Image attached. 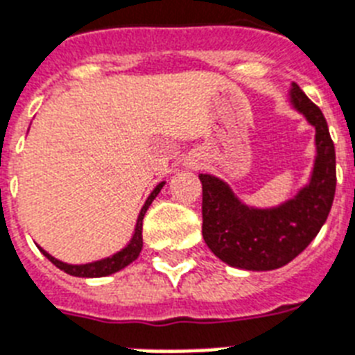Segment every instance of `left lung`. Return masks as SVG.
<instances>
[{
	"label": "left lung",
	"instance_id": "8db88e82",
	"mask_svg": "<svg viewBox=\"0 0 355 355\" xmlns=\"http://www.w3.org/2000/svg\"><path fill=\"white\" fill-rule=\"evenodd\" d=\"M288 101L315 130V159L309 182L284 204L254 207L222 178L200 173L202 234L223 263L245 270H274L293 261L320 233L336 193V150L321 110L293 83Z\"/></svg>",
	"mask_w": 355,
	"mask_h": 355
}]
</instances>
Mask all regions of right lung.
Wrapping results in <instances>:
<instances>
[{
	"label": "right lung",
	"instance_id": "1",
	"mask_svg": "<svg viewBox=\"0 0 355 355\" xmlns=\"http://www.w3.org/2000/svg\"><path fill=\"white\" fill-rule=\"evenodd\" d=\"M164 184L166 182H160L155 186L153 191L150 193V196H148V200L144 202V205H142L141 213H139V218H137V223H135V231H133L132 234V240L126 243V245L122 247L121 251H117L115 254L108 256V258H103V260H95V261H90V263H67V261H61L58 260V258H53L50 252H46L43 249V247H40V251L43 252L46 258H49L50 261H52L58 269L64 270L67 274H70V276H77V278H103V276H110V274H115L119 272V270H122L124 267H128V265L132 263V261H135L137 258H139V254H141L142 251V220H144V214L146 211H148V207L151 205V202L157 198V195L160 193V189L164 187Z\"/></svg>",
	"mask_w": 355,
	"mask_h": 355
}]
</instances>
